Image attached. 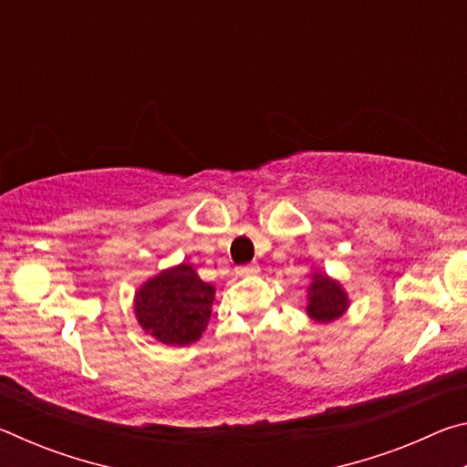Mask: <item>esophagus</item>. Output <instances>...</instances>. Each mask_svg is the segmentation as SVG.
Here are the masks:
<instances>
[{
  "label": "esophagus",
  "mask_w": 467,
  "mask_h": 467,
  "mask_svg": "<svg viewBox=\"0 0 467 467\" xmlns=\"http://www.w3.org/2000/svg\"><path fill=\"white\" fill-rule=\"evenodd\" d=\"M259 272V265L257 264H249V265H243L236 270V275H253Z\"/></svg>",
  "instance_id": "obj_1"
}]
</instances>
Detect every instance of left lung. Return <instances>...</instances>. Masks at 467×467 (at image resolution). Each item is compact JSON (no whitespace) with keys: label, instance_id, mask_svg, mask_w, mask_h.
<instances>
[{"label":"left lung","instance_id":"obj_1","mask_svg":"<svg viewBox=\"0 0 467 467\" xmlns=\"http://www.w3.org/2000/svg\"><path fill=\"white\" fill-rule=\"evenodd\" d=\"M350 306V298L342 284L326 272L315 270L306 288V315L317 323H331L342 317Z\"/></svg>","mask_w":467,"mask_h":467}]
</instances>
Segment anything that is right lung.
I'll return each mask as SVG.
<instances>
[{
    "label": "right lung",
    "instance_id": "obj_1",
    "mask_svg": "<svg viewBox=\"0 0 467 467\" xmlns=\"http://www.w3.org/2000/svg\"><path fill=\"white\" fill-rule=\"evenodd\" d=\"M216 286L203 282L195 267L179 264L152 275L133 296L140 327L164 346H189L208 327Z\"/></svg>",
    "mask_w": 467,
    "mask_h": 467
}]
</instances>
